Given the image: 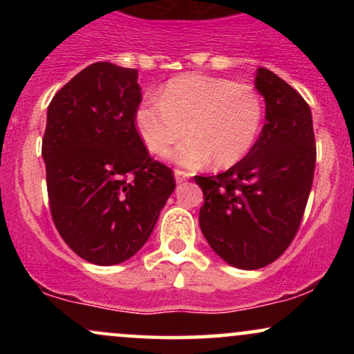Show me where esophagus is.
<instances>
[{"mask_svg":"<svg viewBox=\"0 0 354 354\" xmlns=\"http://www.w3.org/2000/svg\"><path fill=\"white\" fill-rule=\"evenodd\" d=\"M189 176H191V174L188 171H181V169H176V171H174V178H176V183H183V181L189 180Z\"/></svg>","mask_w":354,"mask_h":354,"instance_id":"obj_1","label":"esophagus"}]
</instances>
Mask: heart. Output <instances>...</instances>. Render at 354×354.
I'll use <instances>...</instances> for the list:
<instances>
[{
	"label": "heart",
	"mask_w": 354,
	"mask_h": 354,
	"mask_svg": "<svg viewBox=\"0 0 354 354\" xmlns=\"http://www.w3.org/2000/svg\"><path fill=\"white\" fill-rule=\"evenodd\" d=\"M265 104L251 84L186 73L161 88L160 100L141 101L135 126L149 153L165 154L183 135L169 160L185 168L239 163L261 131Z\"/></svg>",
	"instance_id": "b5f03b06"
}]
</instances>
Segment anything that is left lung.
I'll use <instances>...</instances> for the list:
<instances>
[{
  "label": "left lung",
  "mask_w": 354,
  "mask_h": 354,
  "mask_svg": "<svg viewBox=\"0 0 354 354\" xmlns=\"http://www.w3.org/2000/svg\"><path fill=\"white\" fill-rule=\"evenodd\" d=\"M265 126L228 171L196 176L205 205L200 226L211 250L239 270H258L284 253L301 223L316 165L308 103L286 81L258 68Z\"/></svg>",
  "instance_id": "1"
}]
</instances>
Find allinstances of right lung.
<instances>
[{"instance_id": "add662e5", "label": "right lung", "mask_w": 354, "mask_h": 354, "mask_svg": "<svg viewBox=\"0 0 354 354\" xmlns=\"http://www.w3.org/2000/svg\"><path fill=\"white\" fill-rule=\"evenodd\" d=\"M140 103L138 71L100 61L48 106L41 154L51 216L64 243L93 265L136 254L176 186L138 135Z\"/></svg>"}]
</instances>
